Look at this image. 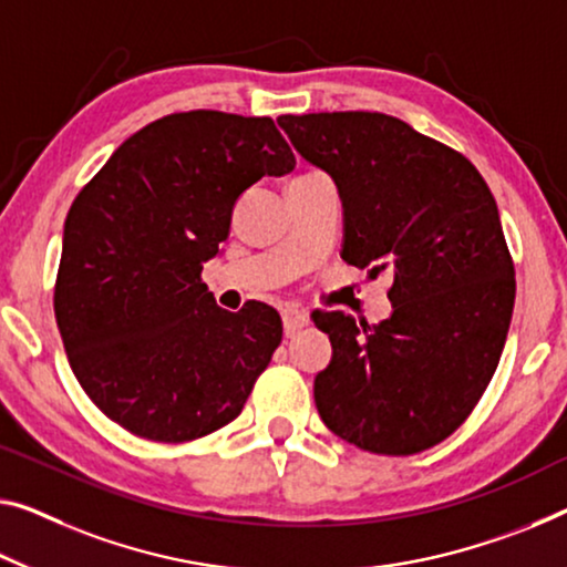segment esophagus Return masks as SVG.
<instances>
[{"label": "esophagus", "mask_w": 567, "mask_h": 567, "mask_svg": "<svg viewBox=\"0 0 567 567\" xmlns=\"http://www.w3.org/2000/svg\"><path fill=\"white\" fill-rule=\"evenodd\" d=\"M281 319H284V332H286V337H291V334L296 332V329H301V327L309 324V313L301 311V309H286V311L281 313Z\"/></svg>", "instance_id": "obj_1"}]
</instances>
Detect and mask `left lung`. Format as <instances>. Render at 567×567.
Listing matches in <instances>:
<instances>
[{
    "instance_id": "obj_1",
    "label": "left lung",
    "mask_w": 567,
    "mask_h": 567,
    "mask_svg": "<svg viewBox=\"0 0 567 567\" xmlns=\"http://www.w3.org/2000/svg\"><path fill=\"white\" fill-rule=\"evenodd\" d=\"M293 150L334 179L342 258L390 274L393 313L313 317L332 360L313 403L339 439L411 456L454 433L489 385L515 307L499 210L466 156L370 111L278 116Z\"/></svg>"
}]
</instances>
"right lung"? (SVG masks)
Returning a JSON list of instances; mask_svg holds the SVG:
<instances>
[{"mask_svg": "<svg viewBox=\"0 0 567 567\" xmlns=\"http://www.w3.org/2000/svg\"><path fill=\"white\" fill-rule=\"evenodd\" d=\"M271 118L172 113L128 136L63 228L55 319L78 382L111 421L182 443L238 417L281 344L266 303L225 311L199 281L238 197L293 169Z\"/></svg>", "mask_w": 567, "mask_h": 567, "instance_id": "1", "label": "right lung"}]
</instances>
